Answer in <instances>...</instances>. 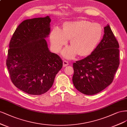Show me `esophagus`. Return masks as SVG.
Listing matches in <instances>:
<instances>
[{
  "label": "esophagus",
  "instance_id": "esophagus-1",
  "mask_svg": "<svg viewBox=\"0 0 127 127\" xmlns=\"http://www.w3.org/2000/svg\"><path fill=\"white\" fill-rule=\"evenodd\" d=\"M68 65V63L67 61H64L63 62V65L64 67H65V66H67V65Z\"/></svg>",
  "mask_w": 127,
  "mask_h": 127
}]
</instances>
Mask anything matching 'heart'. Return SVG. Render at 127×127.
Instances as JSON below:
<instances>
[{
	"mask_svg": "<svg viewBox=\"0 0 127 127\" xmlns=\"http://www.w3.org/2000/svg\"><path fill=\"white\" fill-rule=\"evenodd\" d=\"M103 34V28L98 23L87 20L68 22L63 29L56 26L50 35L51 46L55 52H59L68 39L72 46L64 48L62 52L65 58L72 59L77 54L87 56L95 51Z\"/></svg>",
	"mask_w": 127,
	"mask_h": 127,
	"instance_id": "heart-1",
	"label": "heart"
}]
</instances>
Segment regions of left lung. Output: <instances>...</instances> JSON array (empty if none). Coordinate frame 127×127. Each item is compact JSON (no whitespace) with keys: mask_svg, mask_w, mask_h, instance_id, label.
I'll use <instances>...</instances> for the list:
<instances>
[{"mask_svg":"<svg viewBox=\"0 0 127 127\" xmlns=\"http://www.w3.org/2000/svg\"><path fill=\"white\" fill-rule=\"evenodd\" d=\"M104 33L90 55L73 64V84L86 95H95L108 87L119 65V46L108 24Z\"/></svg>","mask_w":127,"mask_h":127,"instance_id":"obj_1","label":"left lung"}]
</instances>
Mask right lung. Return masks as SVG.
I'll return each mask as SVG.
<instances>
[{"instance_id": "add662e5", "label": "right lung", "mask_w": 127, "mask_h": 127, "mask_svg": "<svg viewBox=\"0 0 127 127\" xmlns=\"http://www.w3.org/2000/svg\"><path fill=\"white\" fill-rule=\"evenodd\" d=\"M50 16L24 20L11 38L6 65L13 84L32 95L46 93L52 87L62 61L48 47Z\"/></svg>"}]
</instances>
